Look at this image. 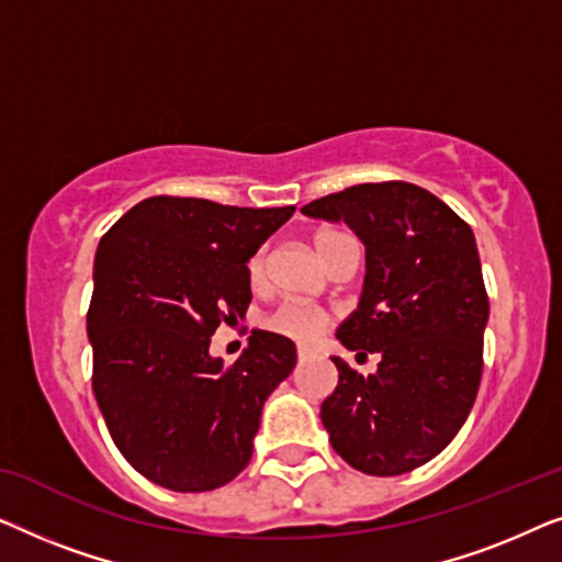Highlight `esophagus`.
Wrapping results in <instances>:
<instances>
[{
    "label": "esophagus",
    "mask_w": 562,
    "mask_h": 562,
    "mask_svg": "<svg viewBox=\"0 0 562 562\" xmlns=\"http://www.w3.org/2000/svg\"><path fill=\"white\" fill-rule=\"evenodd\" d=\"M296 358H299V360L312 358V350H310V348H296Z\"/></svg>",
    "instance_id": "1"
}]
</instances>
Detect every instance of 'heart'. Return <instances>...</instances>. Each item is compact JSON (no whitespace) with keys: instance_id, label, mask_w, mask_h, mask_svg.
Wrapping results in <instances>:
<instances>
[{"instance_id":"b5f03b06","label":"heart","mask_w":562,"mask_h":562,"mask_svg":"<svg viewBox=\"0 0 562 562\" xmlns=\"http://www.w3.org/2000/svg\"><path fill=\"white\" fill-rule=\"evenodd\" d=\"M345 237L348 235L337 233V229H319V233L314 235V248H317L319 258L325 260V263ZM266 263H268L266 250H258L256 256L248 260V279L252 286H260V283H263ZM333 319L335 314L329 312L327 306L306 304V302H283L268 314L266 327L276 335L289 337V340L294 342H314L329 325H333Z\"/></svg>"}]
</instances>
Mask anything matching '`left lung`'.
Returning a JSON list of instances; mask_svg holds the SVG:
<instances>
[{
    "instance_id": "obj_1",
    "label": "left lung",
    "mask_w": 562,
    "mask_h": 562,
    "mask_svg": "<svg viewBox=\"0 0 562 562\" xmlns=\"http://www.w3.org/2000/svg\"><path fill=\"white\" fill-rule=\"evenodd\" d=\"M302 212L342 220L366 243L363 296L337 340L381 356L371 375L333 358L340 379L322 425L356 471L409 473L448 448L479 394L488 294L473 229L406 181L358 183Z\"/></svg>"
}]
</instances>
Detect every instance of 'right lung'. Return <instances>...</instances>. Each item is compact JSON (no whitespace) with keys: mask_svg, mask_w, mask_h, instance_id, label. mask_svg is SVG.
<instances>
[{"mask_svg":"<svg viewBox=\"0 0 562 562\" xmlns=\"http://www.w3.org/2000/svg\"><path fill=\"white\" fill-rule=\"evenodd\" d=\"M294 210L150 196L99 243L91 389L117 450L158 486L199 494L250 463L263 402L294 371L296 348L252 329L227 366L210 337L248 310V260Z\"/></svg>","mask_w":562,"mask_h":562,"instance_id":"right-lung-1","label":"right lung"}]
</instances>
